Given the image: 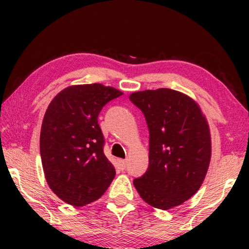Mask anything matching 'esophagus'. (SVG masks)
Listing matches in <instances>:
<instances>
[{"instance_id": "1", "label": "esophagus", "mask_w": 249, "mask_h": 249, "mask_svg": "<svg viewBox=\"0 0 249 249\" xmlns=\"http://www.w3.org/2000/svg\"><path fill=\"white\" fill-rule=\"evenodd\" d=\"M119 166H120L121 169H125V165H127V161L125 160H119Z\"/></svg>"}]
</instances>
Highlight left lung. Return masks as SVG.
I'll return each mask as SVG.
<instances>
[{
	"label": "left lung",
	"mask_w": 249,
	"mask_h": 249,
	"mask_svg": "<svg viewBox=\"0 0 249 249\" xmlns=\"http://www.w3.org/2000/svg\"><path fill=\"white\" fill-rule=\"evenodd\" d=\"M130 101L149 129V164L134 186L148 205L179 206L195 195L211 161L210 125L198 103L181 91L159 88L135 91Z\"/></svg>",
	"instance_id": "obj_1"
}]
</instances>
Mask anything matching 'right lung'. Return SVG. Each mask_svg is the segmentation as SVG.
<instances>
[{
  "label": "right lung",
  "mask_w": 249,
  "mask_h": 249,
  "mask_svg": "<svg viewBox=\"0 0 249 249\" xmlns=\"http://www.w3.org/2000/svg\"><path fill=\"white\" fill-rule=\"evenodd\" d=\"M122 94L102 84L72 85L47 107L39 138L44 175L52 192L69 205L97 200L114 178L97 117L107 102Z\"/></svg>",
  "instance_id": "obj_1"
}]
</instances>
